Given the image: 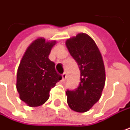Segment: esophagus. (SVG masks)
I'll use <instances>...</instances> for the list:
<instances>
[{"mask_svg":"<svg viewBox=\"0 0 130 130\" xmlns=\"http://www.w3.org/2000/svg\"><path fill=\"white\" fill-rule=\"evenodd\" d=\"M62 81H65V79H66V78H67V74L64 73L62 75Z\"/></svg>","mask_w":130,"mask_h":130,"instance_id":"1","label":"esophagus"}]
</instances>
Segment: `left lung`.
Wrapping results in <instances>:
<instances>
[{"label":"left lung","mask_w":130,"mask_h":130,"mask_svg":"<svg viewBox=\"0 0 130 130\" xmlns=\"http://www.w3.org/2000/svg\"><path fill=\"white\" fill-rule=\"evenodd\" d=\"M70 54L80 70L78 88L66 91L68 106L77 112H86L100 100L105 85V67L100 50L89 35L80 32L65 41Z\"/></svg>","instance_id":"8db88e82"}]
</instances>
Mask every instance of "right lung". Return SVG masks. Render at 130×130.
I'll return each mask as SVG.
<instances>
[{
	"label": "right lung",
	"mask_w": 130,
	"mask_h": 130,
	"mask_svg": "<svg viewBox=\"0 0 130 130\" xmlns=\"http://www.w3.org/2000/svg\"><path fill=\"white\" fill-rule=\"evenodd\" d=\"M56 41L39 38L32 41L20 62L16 89L20 99L30 107L43 105L50 97V91L61 80L55 63L48 58Z\"/></svg>",
	"instance_id": "right-lung-1"
}]
</instances>
